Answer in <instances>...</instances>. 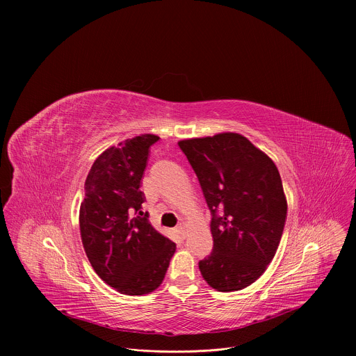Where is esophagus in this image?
I'll list each match as a JSON object with an SVG mask.
<instances>
[{
    "label": "esophagus",
    "instance_id": "1",
    "mask_svg": "<svg viewBox=\"0 0 356 356\" xmlns=\"http://www.w3.org/2000/svg\"><path fill=\"white\" fill-rule=\"evenodd\" d=\"M176 232H177L180 236H184V235H186V224H184V222H180V224L176 227Z\"/></svg>",
    "mask_w": 356,
    "mask_h": 356
}]
</instances>
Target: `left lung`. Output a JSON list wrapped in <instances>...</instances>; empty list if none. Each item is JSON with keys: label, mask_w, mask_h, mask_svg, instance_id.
Segmentation results:
<instances>
[{"label": "left lung", "mask_w": 356, "mask_h": 356, "mask_svg": "<svg viewBox=\"0 0 356 356\" xmlns=\"http://www.w3.org/2000/svg\"><path fill=\"white\" fill-rule=\"evenodd\" d=\"M211 213L213 252L198 262L218 291L255 282L279 246L287 202L276 165L239 134L180 140Z\"/></svg>", "instance_id": "8db88e82"}]
</instances>
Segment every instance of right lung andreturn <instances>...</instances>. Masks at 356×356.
I'll use <instances>...</instances> for the list:
<instances>
[{
    "instance_id": "1",
    "label": "right lung",
    "mask_w": 356,
    "mask_h": 356,
    "mask_svg": "<svg viewBox=\"0 0 356 356\" xmlns=\"http://www.w3.org/2000/svg\"><path fill=\"white\" fill-rule=\"evenodd\" d=\"M158 140L145 134L111 146L95 159L84 183L80 232L86 255L101 279L128 296L158 289L176 250L142 211V179Z\"/></svg>"
}]
</instances>
